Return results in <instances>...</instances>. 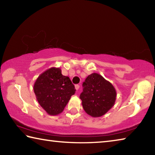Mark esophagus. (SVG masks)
I'll return each mask as SVG.
<instances>
[{
  "label": "esophagus",
  "instance_id": "34e87169",
  "mask_svg": "<svg viewBox=\"0 0 155 155\" xmlns=\"http://www.w3.org/2000/svg\"><path fill=\"white\" fill-rule=\"evenodd\" d=\"M79 87H80L79 85H75V89H76V90H78V89H79Z\"/></svg>",
  "mask_w": 155,
  "mask_h": 155
}]
</instances>
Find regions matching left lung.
<instances>
[{
    "label": "left lung",
    "instance_id": "left-lung-1",
    "mask_svg": "<svg viewBox=\"0 0 155 155\" xmlns=\"http://www.w3.org/2000/svg\"><path fill=\"white\" fill-rule=\"evenodd\" d=\"M80 98L85 111L93 117H101L114 105L116 91L114 85L98 73H92L83 83Z\"/></svg>",
    "mask_w": 155,
    "mask_h": 155
}]
</instances>
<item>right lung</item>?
I'll return each instance as SVG.
<instances>
[{
	"instance_id": "add662e5",
	"label": "right lung",
	"mask_w": 155,
	"mask_h": 155,
	"mask_svg": "<svg viewBox=\"0 0 155 155\" xmlns=\"http://www.w3.org/2000/svg\"><path fill=\"white\" fill-rule=\"evenodd\" d=\"M40 106L50 115L62 113L76 90L70 78L61 74L59 68L52 67L39 76L33 85Z\"/></svg>"
}]
</instances>
